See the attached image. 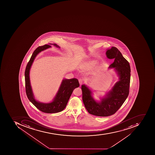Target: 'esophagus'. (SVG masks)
Masks as SVG:
<instances>
[{"label": "esophagus", "instance_id": "1", "mask_svg": "<svg viewBox=\"0 0 155 155\" xmlns=\"http://www.w3.org/2000/svg\"><path fill=\"white\" fill-rule=\"evenodd\" d=\"M83 81H84V79H82V78H80V79H79V84H80V85L82 84V83H83Z\"/></svg>", "mask_w": 155, "mask_h": 155}]
</instances>
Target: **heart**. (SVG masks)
<instances>
[{"instance_id": "obj_1", "label": "heart", "mask_w": 155, "mask_h": 155, "mask_svg": "<svg viewBox=\"0 0 155 155\" xmlns=\"http://www.w3.org/2000/svg\"><path fill=\"white\" fill-rule=\"evenodd\" d=\"M94 64V62H91V63L88 64V66H89V68H91Z\"/></svg>"}]
</instances>
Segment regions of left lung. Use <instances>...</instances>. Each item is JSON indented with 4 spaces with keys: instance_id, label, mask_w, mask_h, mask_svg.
Here are the masks:
<instances>
[{
    "instance_id": "8db88e82",
    "label": "left lung",
    "mask_w": 155,
    "mask_h": 155,
    "mask_svg": "<svg viewBox=\"0 0 155 155\" xmlns=\"http://www.w3.org/2000/svg\"><path fill=\"white\" fill-rule=\"evenodd\" d=\"M106 54L108 58L114 59L109 67L115 68L120 76V81L100 102L93 99L91 91L85 85L81 86L85 107L90 114L96 116L107 117L115 114L125 101L130 91V67L129 61L116 47H111Z\"/></svg>"
}]
</instances>
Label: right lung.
<instances>
[{"label":"right lung","instance_id":"obj_1","mask_svg":"<svg viewBox=\"0 0 155 155\" xmlns=\"http://www.w3.org/2000/svg\"><path fill=\"white\" fill-rule=\"evenodd\" d=\"M56 47L59 46L56 44H53ZM51 47L49 45H45L38 47L33 52L30 59L28 62L25 72V87L26 96L30 101L37 109L42 112L47 113H54L62 111L66 107L68 101L75 88L79 86L78 80L76 78L64 79L62 81L58 93L53 102L49 103H43L36 101L34 98L29 80V70L35 56L42 51Z\"/></svg>","mask_w":155,"mask_h":155}]
</instances>
